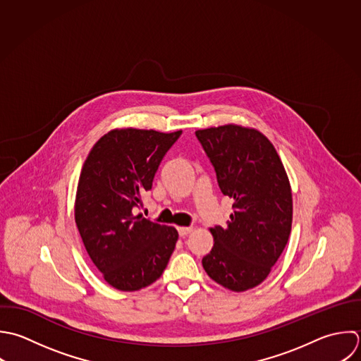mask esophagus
I'll return each instance as SVG.
<instances>
[{"instance_id":"esophagus-1","label":"esophagus","mask_w":361,"mask_h":361,"mask_svg":"<svg viewBox=\"0 0 361 361\" xmlns=\"http://www.w3.org/2000/svg\"><path fill=\"white\" fill-rule=\"evenodd\" d=\"M191 232H192V226H181V228H178L180 236H187Z\"/></svg>"}]
</instances>
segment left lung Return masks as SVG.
I'll use <instances>...</instances> for the list:
<instances>
[{
	"label": "left lung",
	"mask_w": 361,
	"mask_h": 361,
	"mask_svg": "<svg viewBox=\"0 0 361 361\" xmlns=\"http://www.w3.org/2000/svg\"><path fill=\"white\" fill-rule=\"evenodd\" d=\"M224 195L233 200L225 228H211L212 250L202 259L207 274L242 293L263 283L281 256L293 225L288 176L273 143L259 130L224 125L195 132Z\"/></svg>",
	"instance_id": "obj_1"
}]
</instances>
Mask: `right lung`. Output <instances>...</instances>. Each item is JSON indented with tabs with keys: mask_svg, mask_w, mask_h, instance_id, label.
<instances>
[{
	"mask_svg": "<svg viewBox=\"0 0 361 361\" xmlns=\"http://www.w3.org/2000/svg\"><path fill=\"white\" fill-rule=\"evenodd\" d=\"M181 130L114 129L88 153L78 180L74 218L85 250L104 280L137 291L163 274L178 232L136 215L142 197Z\"/></svg>",
	"mask_w": 361,
	"mask_h": 361,
	"instance_id": "obj_1",
	"label": "right lung"
}]
</instances>
